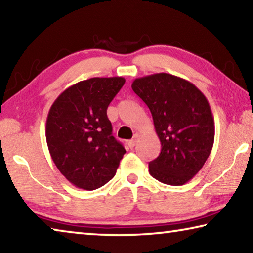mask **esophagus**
<instances>
[{
  "mask_svg": "<svg viewBox=\"0 0 253 253\" xmlns=\"http://www.w3.org/2000/svg\"><path fill=\"white\" fill-rule=\"evenodd\" d=\"M136 143H137V137H135L133 138V139H130L129 142H128V147L129 148H134L135 147V145H136Z\"/></svg>",
  "mask_w": 253,
  "mask_h": 253,
  "instance_id": "34e87169",
  "label": "esophagus"
}]
</instances>
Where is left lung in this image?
Instances as JSON below:
<instances>
[{
	"label": "left lung",
	"instance_id": "1",
	"mask_svg": "<svg viewBox=\"0 0 253 253\" xmlns=\"http://www.w3.org/2000/svg\"><path fill=\"white\" fill-rule=\"evenodd\" d=\"M131 89L150 109L161 153L148 163L152 177L170 186L194 178L211 154L215 137L210 103L191 82L168 73L136 79Z\"/></svg>",
	"mask_w": 253,
	"mask_h": 253
}]
</instances>
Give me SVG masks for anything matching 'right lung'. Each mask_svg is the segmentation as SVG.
<instances>
[{"label": "right lung", "instance_id": "right-lung-1", "mask_svg": "<svg viewBox=\"0 0 253 253\" xmlns=\"http://www.w3.org/2000/svg\"><path fill=\"white\" fill-rule=\"evenodd\" d=\"M125 79L92 78L62 92L46 122L54 163L75 187L94 190L115 177L126 150L114 136L107 109Z\"/></svg>", "mask_w": 253, "mask_h": 253}]
</instances>
